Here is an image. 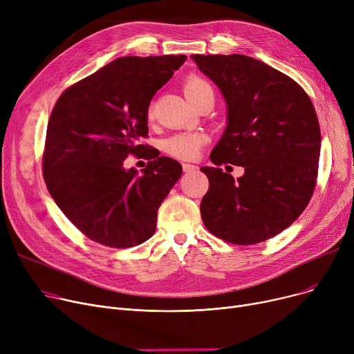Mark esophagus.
I'll return each instance as SVG.
<instances>
[{
    "instance_id": "34e87169",
    "label": "esophagus",
    "mask_w": 354,
    "mask_h": 354,
    "mask_svg": "<svg viewBox=\"0 0 354 354\" xmlns=\"http://www.w3.org/2000/svg\"><path fill=\"white\" fill-rule=\"evenodd\" d=\"M182 167H183V172H192L198 169V166L192 163H182Z\"/></svg>"
}]
</instances>
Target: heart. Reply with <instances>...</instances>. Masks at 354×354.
<instances>
[{
	"instance_id": "heart-1",
	"label": "heart",
	"mask_w": 354,
	"mask_h": 354,
	"mask_svg": "<svg viewBox=\"0 0 354 354\" xmlns=\"http://www.w3.org/2000/svg\"><path fill=\"white\" fill-rule=\"evenodd\" d=\"M183 91L192 104H196L207 93H214L211 84L199 76H189L183 83ZM208 142V136L195 132H179L167 136L162 142V149L166 155L180 160H192L198 158L201 149Z\"/></svg>"
}]
</instances>
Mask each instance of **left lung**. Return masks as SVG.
<instances>
[{
  "label": "left lung",
  "instance_id": "obj_1",
  "mask_svg": "<svg viewBox=\"0 0 354 354\" xmlns=\"http://www.w3.org/2000/svg\"><path fill=\"white\" fill-rule=\"evenodd\" d=\"M222 91L228 124L203 166L209 188L203 225L235 245L263 243L301 215L317 183L320 124L304 88L287 74L243 54L191 55ZM243 165L235 181L221 164Z\"/></svg>",
  "mask_w": 354,
  "mask_h": 354
}]
</instances>
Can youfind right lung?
Listing matches in <instances>:
<instances>
[{
  "instance_id": "obj_1",
  "label": "right lung",
  "mask_w": 354,
  "mask_h": 354,
  "mask_svg": "<svg viewBox=\"0 0 354 354\" xmlns=\"http://www.w3.org/2000/svg\"><path fill=\"white\" fill-rule=\"evenodd\" d=\"M187 55H129L67 87L47 126L43 175L71 224L111 248L135 247L156 231L158 209L182 175L178 160L146 152L147 109ZM149 162L126 171L129 155Z\"/></svg>"
}]
</instances>
